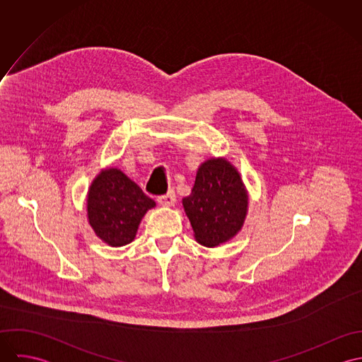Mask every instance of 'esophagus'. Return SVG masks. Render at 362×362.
Masks as SVG:
<instances>
[{
  "mask_svg": "<svg viewBox=\"0 0 362 362\" xmlns=\"http://www.w3.org/2000/svg\"><path fill=\"white\" fill-rule=\"evenodd\" d=\"M157 202H158V205H160V206H173V205L175 204V194H174V191H168L167 194H164V195L158 197V198H157Z\"/></svg>",
  "mask_w": 362,
  "mask_h": 362,
  "instance_id": "1",
  "label": "esophagus"
}]
</instances>
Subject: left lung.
<instances>
[{"label": "left lung", "mask_w": 362, "mask_h": 362, "mask_svg": "<svg viewBox=\"0 0 362 362\" xmlns=\"http://www.w3.org/2000/svg\"><path fill=\"white\" fill-rule=\"evenodd\" d=\"M195 240L205 247L230 241L243 228L248 194L238 170L227 158H209L198 171L191 195L182 199Z\"/></svg>", "instance_id": "left-lung-1"}]
</instances>
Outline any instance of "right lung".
<instances>
[{"mask_svg":"<svg viewBox=\"0 0 362 362\" xmlns=\"http://www.w3.org/2000/svg\"><path fill=\"white\" fill-rule=\"evenodd\" d=\"M156 204L118 168H105L88 191V218L95 234L110 247L134 241L142 217Z\"/></svg>","mask_w":362,"mask_h":362,"instance_id":"1","label":"right lung"}]
</instances>
